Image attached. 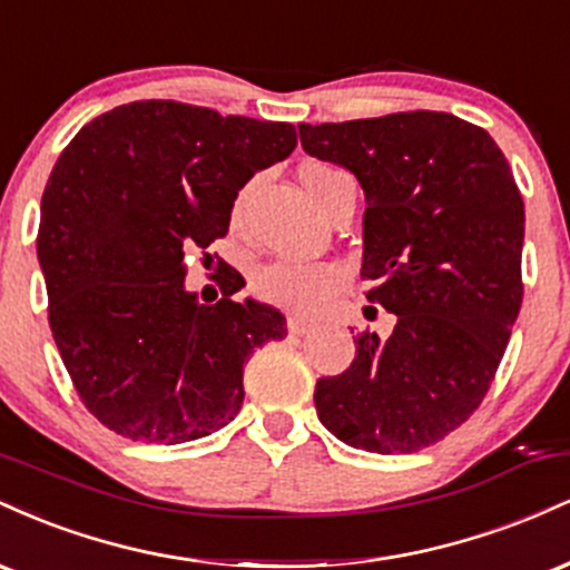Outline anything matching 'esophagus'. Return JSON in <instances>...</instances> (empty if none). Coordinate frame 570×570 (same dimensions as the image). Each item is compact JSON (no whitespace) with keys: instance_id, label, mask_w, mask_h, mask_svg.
<instances>
[{"instance_id":"esophagus-1","label":"esophagus","mask_w":570,"mask_h":570,"mask_svg":"<svg viewBox=\"0 0 570 570\" xmlns=\"http://www.w3.org/2000/svg\"><path fill=\"white\" fill-rule=\"evenodd\" d=\"M286 330H289V335L303 337L313 330V324L305 322V318H299V316H289V318H286Z\"/></svg>"}]
</instances>
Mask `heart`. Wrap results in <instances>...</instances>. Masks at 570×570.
<instances>
[{"instance_id":"heart-1","label":"heart","mask_w":570,"mask_h":570,"mask_svg":"<svg viewBox=\"0 0 570 570\" xmlns=\"http://www.w3.org/2000/svg\"><path fill=\"white\" fill-rule=\"evenodd\" d=\"M340 176H345L337 168L324 166V163H311L303 168L299 179L313 200L318 206H326L330 189ZM246 206V189L235 198L233 219L238 222ZM348 281L343 265L337 263H267L252 276V292L259 303L278 307V311L292 313V316H313L330 303V297L340 292Z\"/></svg>"}]
</instances>
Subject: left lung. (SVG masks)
<instances>
[{"instance_id":"8db88e82","label":"left lung","mask_w":570,"mask_h":570,"mask_svg":"<svg viewBox=\"0 0 570 570\" xmlns=\"http://www.w3.org/2000/svg\"><path fill=\"white\" fill-rule=\"evenodd\" d=\"M307 155L356 174L367 195L362 276L396 313L364 330L343 375L316 383L318 417L370 453H417L485 399L522 305L525 206L488 130L448 112L299 126Z\"/></svg>"}]
</instances>
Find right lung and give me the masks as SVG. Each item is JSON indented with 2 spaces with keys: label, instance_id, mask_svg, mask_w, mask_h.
Segmentation results:
<instances>
[{
  "label": "right lung",
  "instance_id": "obj_1",
  "mask_svg": "<svg viewBox=\"0 0 570 570\" xmlns=\"http://www.w3.org/2000/svg\"><path fill=\"white\" fill-rule=\"evenodd\" d=\"M294 144L289 122L149 98L94 117L56 160L37 230L48 322L77 396L109 431L179 444L238 415L244 362L284 340L286 322L235 303L240 273L198 305L185 257L225 238L238 189Z\"/></svg>",
  "mask_w": 570,
  "mask_h": 570
}]
</instances>
